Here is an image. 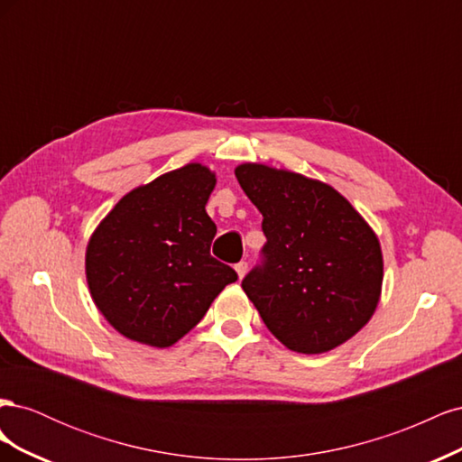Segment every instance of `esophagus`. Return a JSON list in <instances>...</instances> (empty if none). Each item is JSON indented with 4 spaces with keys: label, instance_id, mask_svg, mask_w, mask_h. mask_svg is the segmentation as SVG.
<instances>
[{
    "label": "esophagus",
    "instance_id": "obj_1",
    "mask_svg": "<svg viewBox=\"0 0 462 462\" xmlns=\"http://www.w3.org/2000/svg\"><path fill=\"white\" fill-rule=\"evenodd\" d=\"M235 272H236V275H239V279H243L246 275V272H248V263L246 262H239V263L235 265Z\"/></svg>",
    "mask_w": 462,
    "mask_h": 462
}]
</instances>
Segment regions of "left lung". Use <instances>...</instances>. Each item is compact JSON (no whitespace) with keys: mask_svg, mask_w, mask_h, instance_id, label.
I'll return each instance as SVG.
<instances>
[{"mask_svg":"<svg viewBox=\"0 0 462 462\" xmlns=\"http://www.w3.org/2000/svg\"><path fill=\"white\" fill-rule=\"evenodd\" d=\"M263 216V263L243 279L263 324L287 348L321 355L365 328L382 297L377 235L328 183L263 163L235 167Z\"/></svg>","mask_w":462,"mask_h":462,"instance_id":"left-lung-1","label":"left lung"}]
</instances>
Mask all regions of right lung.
<instances>
[{"mask_svg":"<svg viewBox=\"0 0 462 462\" xmlns=\"http://www.w3.org/2000/svg\"><path fill=\"white\" fill-rule=\"evenodd\" d=\"M214 187L209 167L187 163L125 194L94 229L85 260L90 297L127 339L175 345L236 282L235 270L209 254Z\"/></svg>","mask_w":462,"mask_h":462,"instance_id":"add662e5","label":"right lung"}]
</instances>
